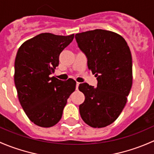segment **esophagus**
<instances>
[{
    "label": "esophagus",
    "mask_w": 154,
    "mask_h": 154,
    "mask_svg": "<svg viewBox=\"0 0 154 154\" xmlns=\"http://www.w3.org/2000/svg\"><path fill=\"white\" fill-rule=\"evenodd\" d=\"M79 84H80V83H79V82H76V90H78V88H79Z\"/></svg>",
    "instance_id": "34e87169"
}]
</instances>
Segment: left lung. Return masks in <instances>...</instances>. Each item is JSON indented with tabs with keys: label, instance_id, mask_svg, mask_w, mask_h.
<instances>
[{
	"label": "left lung",
	"instance_id": "8db88e82",
	"mask_svg": "<svg viewBox=\"0 0 154 154\" xmlns=\"http://www.w3.org/2000/svg\"><path fill=\"white\" fill-rule=\"evenodd\" d=\"M75 38L98 81L96 88L79 85L85 96L79 105L81 117L92 128H104L118 118L126 104L133 82L131 50L120 35L108 30H90Z\"/></svg>",
	"mask_w": 154,
	"mask_h": 154
}]
</instances>
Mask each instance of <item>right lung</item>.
<instances>
[{
    "instance_id": "obj_1",
    "label": "right lung",
    "mask_w": 154,
    "mask_h": 154,
    "mask_svg": "<svg viewBox=\"0 0 154 154\" xmlns=\"http://www.w3.org/2000/svg\"><path fill=\"white\" fill-rule=\"evenodd\" d=\"M74 38L70 35L42 33L19 47L15 61V88L20 104L32 122L43 128L56 125L67 99L75 91L72 79L51 77L59 64L60 53Z\"/></svg>"
}]
</instances>
